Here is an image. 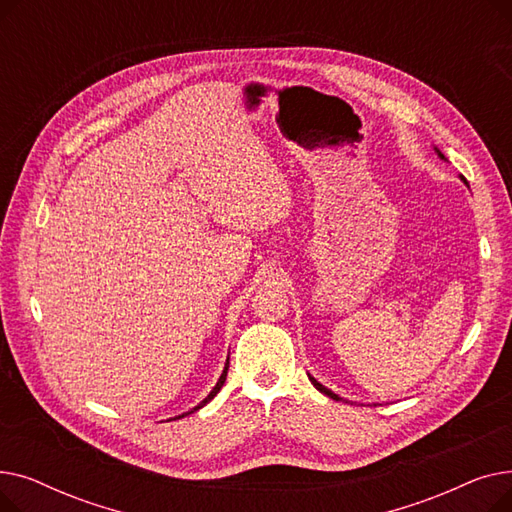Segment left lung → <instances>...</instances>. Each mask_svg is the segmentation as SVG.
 <instances>
[{
  "instance_id": "obj_1",
  "label": "left lung",
  "mask_w": 512,
  "mask_h": 512,
  "mask_svg": "<svg viewBox=\"0 0 512 512\" xmlns=\"http://www.w3.org/2000/svg\"><path fill=\"white\" fill-rule=\"evenodd\" d=\"M438 155L444 159V155H442L440 151H438ZM309 380H311V384H313V386H315V388H317L321 394H326V396H330V398H334V400H340V398H338V394H334V392H332V390H328L326 386H321V384H319L315 378H311V375H309Z\"/></svg>"
}]
</instances>
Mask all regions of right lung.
Returning <instances> with one entry per match:
<instances>
[{"label":"right lung","mask_w":512,"mask_h":512,"mask_svg":"<svg viewBox=\"0 0 512 512\" xmlns=\"http://www.w3.org/2000/svg\"><path fill=\"white\" fill-rule=\"evenodd\" d=\"M228 363H230V361H226V367H224V373H222V375H220V380H218V384H215V388H213V390H211V392H209V394H207V398H205V400H203V402H201V405H197V407H195V409H193V411H188V413H195V411H199V409H201V407H205V405H207V402H209V400H211V398H213V396H215V394H218V392H220V390H222V386H224V382H226V375H228V367H230V365H228ZM188 413H184V415H188ZM184 415H180V417H184ZM180 417H176V419H180Z\"/></svg>","instance_id":"add662e5"}]
</instances>
